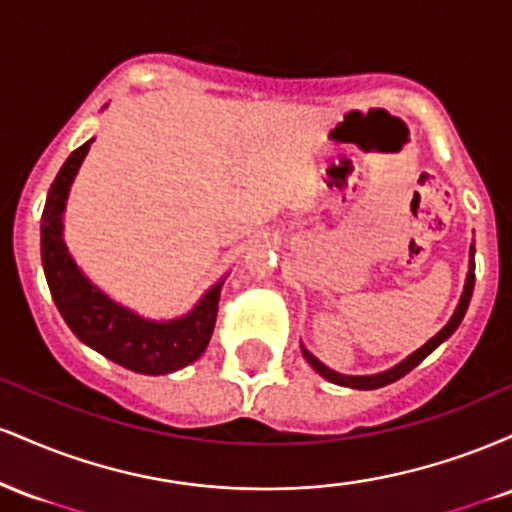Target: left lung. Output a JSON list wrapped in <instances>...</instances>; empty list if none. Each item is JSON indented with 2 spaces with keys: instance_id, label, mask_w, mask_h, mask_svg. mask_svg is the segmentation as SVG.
I'll return each mask as SVG.
<instances>
[{
  "instance_id": "obj_1",
  "label": "left lung",
  "mask_w": 512,
  "mask_h": 512,
  "mask_svg": "<svg viewBox=\"0 0 512 512\" xmlns=\"http://www.w3.org/2000/svg\"><path fill=\"white\" fill-rule=\"evenodd\" d=\"M474 252H477V250H474V245H469V272H467V279H464V289H462L460 303H457L455 313H452L448 325H445L438 334H433V337L428 339L424 346H419L414 354H409L407 358H404V361H399L397 366L387 368V370H383V373H373V375H344V373H337V370L327 368L325 363L320 361V358L310 354V351L301 344L303 358L310 363V366H313V370H317V373L322 375V378L330 380V383H334V385L351 387V390H378V387H385V385L395 383V380H399V378H404L409 370H414L416 366H419V363L424 361V358L431 354V351H436L438 346L443 344L445 339H450V334L455 332L457 327H460L462 317L469 308V301H472V291H474Z\"/></svg>"
}]
</instances>
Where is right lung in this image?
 Instances as JSON below:
<instances>
[{"label":"right lung","mask_w":512,"mask_h":512,"mask_svg":"<svg viewBox=\"0 0 512 512\" xmlns=\"http://www.w3.org/2000/svg\"><path fill=\"white\" fill-rule=\"evenodd\" d=\"M93 139L69 154L50 185L40 219V257L52 301L76 337L117 366L142 375H168L190 366L207 351L219 313L221 286L216 281L190 313L173 320H151L98 289L76 264L64 240V209L69 190Z\"/></svg>","instance_id":"add662e5"}]
</instances>
